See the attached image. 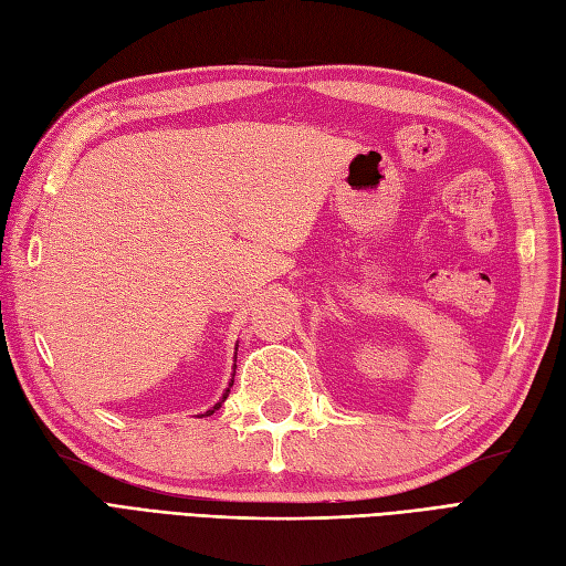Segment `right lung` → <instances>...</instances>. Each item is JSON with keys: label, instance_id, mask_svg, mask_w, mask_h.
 <instances>
[{"label": "right lung", "instance_id": "obj_1", "mask_svg": "<svg viewBox=\"0 0 566 566\" xmlns=\"http://www.w3.org/2000/svg\"><path fill=\"white\" fill-rule=\"evenodd\" d=\"M235 355H238V348H235ZM232 367H238V365H232ZM232 377H235V375H232ZM232 381H235V379H230V384H228V389H226V394H223V398H220V401L211 408V410H206L203 412V416H213V412L220 408V406H223V401H226V398H228V394H230V387H232Z\"/></svg>", "mask_w": 566, "mask_h": 566}]
</instances>
